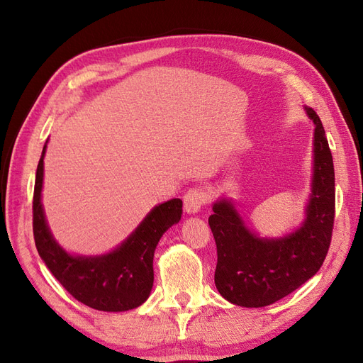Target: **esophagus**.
<instances>
[{
  "label": "esophagus",
  "instance_id": "1",
  "mask_svg": "<svg viewBox=\"0 0 363 363\" xmlns=\"http://www.w3.org/2000/svg\"><path fill=\"white\" fill-rule=\"evenodd\" d=\"M208 195L203 188H191L188 192L184 194L183 201H184V208L188 213H196L201 211V207L207 203Z\"/></svg>",
  "mask_w": 363,
  "mask_h": 363
}]
</instances>
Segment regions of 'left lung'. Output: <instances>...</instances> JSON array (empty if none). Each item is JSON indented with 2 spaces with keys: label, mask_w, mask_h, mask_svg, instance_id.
<instances>
[{
  "label": "left lung",
  "mask_w": 363,
  "mask_h": 363,
  "mask_svg": "<svg viewBox=\"0 0 363 363\" xmlns=\"http://www.w3.org/2000/svg\"><path fill=\"white\" fill-rule=\"evenodd\" d=\"M315 123V169L304 224L283 239H260L244 225L228 201L213 204L208 225L216 242L215 284L225 300L242 307H263L300 288L321 268L335 223V168L320 116Z\"/></svg>",
  "instance_id": "8db88e82"
}]
</instances>
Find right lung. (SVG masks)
<instances>
[{
	"mask_svg": "<svg viewBox=\"0 0 363 363\" xmlns=\"http://www.w3.org/2000/svg\"><path fill=\"white\" fill-rule=\"evenodd\" d=\"M43 147L33 194V236L39 256L75 300L104 312H124L144 303L155 281L152 257L162 235L182 218L180 199L156 206L125 242L98 257L69 256L52 239L40 203Z\"/></svg>",
	"mask_w": 363,
	"mask_h": 363,
	"instance_id": "right-lung-1",
	"label": "right lung"
}]
</instances>
